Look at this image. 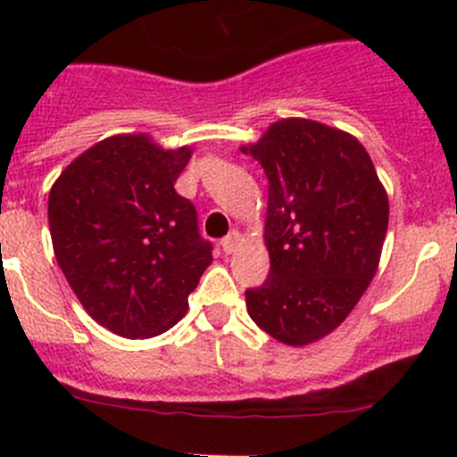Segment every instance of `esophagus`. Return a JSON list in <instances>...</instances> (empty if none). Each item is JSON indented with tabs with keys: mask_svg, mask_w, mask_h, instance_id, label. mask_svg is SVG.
Masks as SVG:
<instances>
[{
	"mask_svg": "<svg viewBox=\"0 0 457 457\" xmlns=\"http://www.w3.org/2000/svg\"><path fill=\"white\" fill-rule=\"evenodd\" d=\"M240 242H242V236L237 231H233L221 240V249H224L226 253H233L237 247H240Z\"/></svg>",
	"mask_w": 457,
	"mask_h": 457,
	"instance_id": "obj_1",
	"label": "esophagus"
}]
</instances>
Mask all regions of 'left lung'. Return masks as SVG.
Instances as JSON below:
<instances>
[{
  "mask_svg": "<svg viewBox=\"0 0 457 457\" xmlns=\"http://www.w3.org/2000/svg\"><path fill=\"white\" fill-rule=\"evenodd\" d=\"M268 176L270 277L247 311L286 345L332 334L375 277L389 196L357 137L311 119H281L247 146Z\"/></svg>",
  "mask_w": 457,
  "mask_h": 457,
  "instance_id": "obj_1",
  "label": "left lung"
}]
</instances>
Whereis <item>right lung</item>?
Masks as SVG:
<instances>
[{"instance_id":"1","label":"right lung","mask_w":457,"mask_h":457,"mask_svg":"<svg viewBox=\"0 0 457 457\" xmlns=\"http://www.w3.org/2000/svg\"><path fill=\"white\" fill-rule=\"evenodd\" d=\"M192 148H162L146 132L93 144L54 180L52 247L93 320L123 338H151L187 313L212 263L196 210L173 183Z\"/></svg>"}]
</instances>
